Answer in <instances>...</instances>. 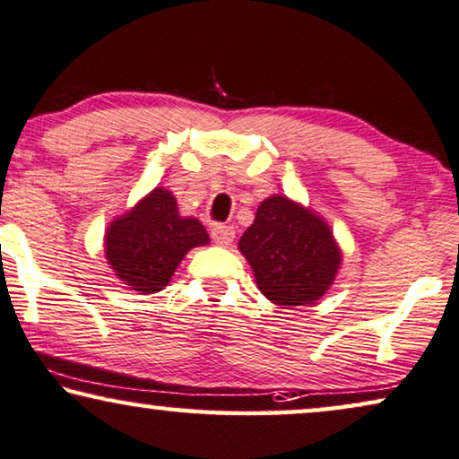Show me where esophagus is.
<instances>
[{
  "label": "esophagus",
  "instance_id": "34e87169",
  "mask_svg": "<svg viewBox=\"0 0 459 459\" xmlns=\"http://www.w3.org/2000/svg\"><path fill=\"white\" fill-rule=\"evenodd\" d=\"M212 238L218 245H230L232 238H235V229L229 227V224H214L212 227Z\"/></svg>",
  "mask_w": 459,
  "mask_h": 459
}]
</instances>
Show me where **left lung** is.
Wrapping results in <instances>:
<instances>
[{
    "label": "left lung",
    "mask_w": 459,
    "mask_h": 459,
    "mask_svg": "<svg viewBox=\"0 0 459 459\" xmlns=\"http://www.w3.org/2000/svg\"><path fill=\"white\" fill-rule=\"evenodd\" d=\"M262 295L281 307L312 306L337 279L343 262L333 229L287 195H270L238 238Z\"/></svg>",
    "instance_id": "left-lung-1"
}]
</instances>
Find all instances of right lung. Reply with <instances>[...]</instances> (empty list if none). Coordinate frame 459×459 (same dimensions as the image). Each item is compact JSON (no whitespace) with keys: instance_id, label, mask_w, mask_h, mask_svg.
<instances>
[{"instance_id":"right-lung-1","label":"right lung","mask_w":459,"mask_h":459,"mask_svg":"<svg viewBox=\"0 0 459 459\" xmlns=\"http://www.w3.org/2000/svg\"><path fill=\"white\" fill-rule=\"evenodd\" d=\"M208 243L204 224L180 216L177 197L164 186H156L126 214L114 218L103 235L109 268L122 285L141 295L162 291L183 257Z\"/></svg>"}]
</instances>
